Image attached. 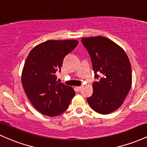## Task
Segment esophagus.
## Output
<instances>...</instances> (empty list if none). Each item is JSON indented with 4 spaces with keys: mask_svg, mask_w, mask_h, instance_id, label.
Masks as SVG:
<instances>
[{
    "mask_svg": "<svg viewBox=\"0 0 147 147\" xmlns=\"http://www.w3.org/2000/svg\"><path fill=\"white\" fill-rule=\"evenodd\" d=\"M82 86H77V87H75V89L77 91H80L81 89H82Z\"/></svg>",
    "mask_w": 147,
    "mask_h": 147,
    "instance_id": "34e87169",
    "label": "esophagus"
}]
</instances>
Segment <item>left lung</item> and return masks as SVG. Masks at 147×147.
<instances>
[{
    "instance_id": "8db88e82",
    "label": "left lung",
    "mask_w": 147,
    "mask_h": 147,
    "mask_svg": "<svg viewBox=\"0 0 147 147\" xmlns=\"http://www.w3.org/2000/svg\"><path fill=\"white\" fill-rule=\"evenodd\" d=\"M82 42L90 56L95 77L93 92L87 102L92 110L102 115L119 109L132 84V72L124 50L104 36L82 38ZM101 72L102 77L97 75Z\"/></svg>"
}]
</instances>
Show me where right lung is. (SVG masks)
I'll return each instance as SVG.
<instances>
[{
	"mask_svg": "<svg viewBox=\"0 0 147 147\" xmlns=\"http://www.w3.org/2000/svg\"><path fill=\"white\" fill-rule=\"evenodd\" d=\"M78 43L77 40H49L35 46L27 57L22 84L34 107L45 115L61 114L75 95L72 87L57 82L55 74Z\"/></svg>",
	"mask_w": 147,
	"mask_h": 147,
	"instance_id": "1",
	"label": "right lung"
}]
</instances>
